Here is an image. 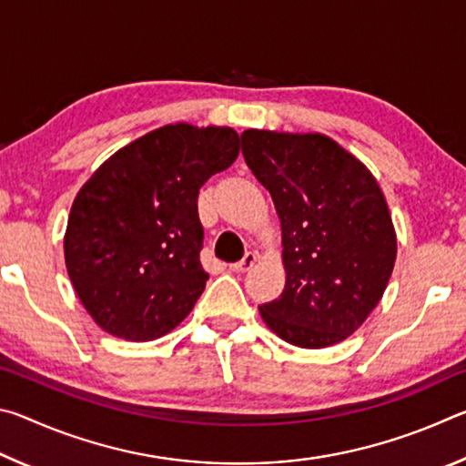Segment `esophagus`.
<instances>
[{
	"label": "esophagus",
	"instance_id": "1",
	"mask_svg": "<svg viewBox=\"0 0 466 466\" xmlns=\"http://www.w3.org/2000/svg\"><path fill=\"white\" fill-rule=\"evenodd\" d=\"M255 263H257V255H255V252H247V255L242 257V261L230 265V271H232V273H244V271L252 269V265H255Z\"/></svg>",
	"mask_w": 466,
	"mask_h": 466
}]
</instances>
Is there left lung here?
<instances>
[{
	"instance_id": "obj_1",
	"label": "left lung",
	"mask_w": 466,
	"mask_h": 466,
	"mask_svg": "<svg viewBox=\"0 0 466 466\" xmlns=\"http://www.w3.org/2000/svg\"><path fill=\"white\" fill-rule=\"evenodd\" d=\"M242 156L281 226L286 288L258 306L304 350L345 341L382 299L397 261L389 203L364 162L322 133L247 129Z\"/></svg>"
}]
</instances>
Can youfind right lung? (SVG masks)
<instances>
[{"label": "right lung", "instance_id": "1", "mask_svg": "<svg viewBox=\"0 0 466 466\" xmlns=\"http://www.w3.org/2000/svg\"><path fill=\"white\" fill-rule=\"evenodd\" d=\"M240 152L232 127L172 123L137 137L86 180L63 252L94 322L125 341H154L183 322L209 275L199 263L197 195Z\"/></svg>", "mask_w": 466, "mask_h": 466}]
</instances>
